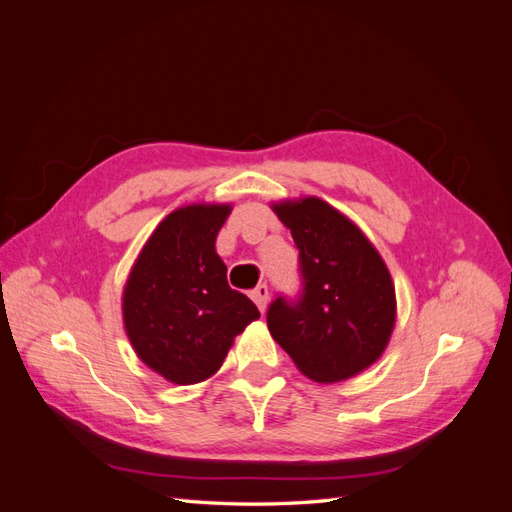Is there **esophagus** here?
<instances>
[{
    "instance_id": "1",
    "label": "esophagus",
    "mask_w": 512,
    "mask_h": 512,
    "mask_svg": "<svg viewBox=\"0 0 512 512\" xmlns=\"http://www.w3.org/2000/svg\"><path fill=\"white\" fill-rule=\"evenodd\" d=\"M252 299H254V303L258 305L260 312H265L267 303H269V286H267V284H258V286L252 290Z\"/></svg>"
}]
</instances>
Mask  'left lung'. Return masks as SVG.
Here are the masks:
<instances>
[{"mask_svg": "<svg viewBox=\"0 0 512 512\" xmlns=\"http://www.w3.org/2000/svg\"><path fill=\"white\" fill-rule=\"evenodd\" d=\"M299 250L301 290L277 294L267 324L307 378L339 382L384 352L395 324V288L376 247L320 198L275 205Z\"/></svg>", "mask_w": 512, "mask_h": 512, "instance_id": "obj_1", "label": "left lung"}]
</instances>
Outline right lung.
Returning a JSON list of instances; mask_svg holds the SVG:
<instances>
[{
	"instance_id": "1",
	"label": "right lung",
	"mask_w": 512,
	"mask_h": 512,
	"mask_svg": "<svg viewBox=\"0 0 512 512\" xmlns=\"http://www.w3.org/2000/svg\"><path fill=\"white\" fill-rule=\"evenodd\" d=\"M228 213V205L170 213L123 290V322L136 354L175 384L213 376L235 335L260 316L243 292L228 286L226 265L215 254Z\"/></svg>"
}]
</instances>
